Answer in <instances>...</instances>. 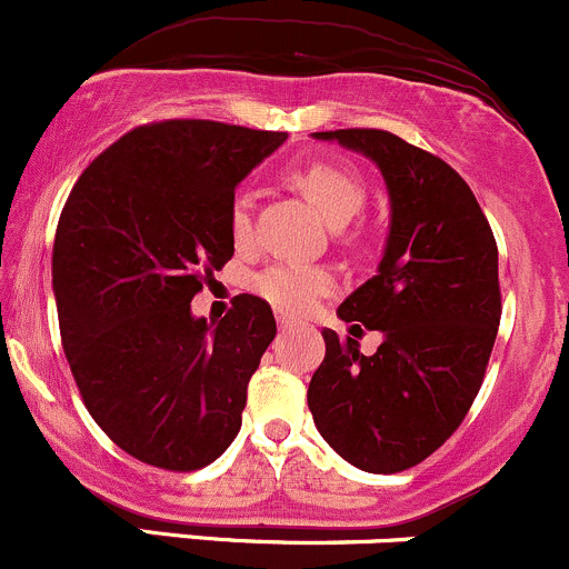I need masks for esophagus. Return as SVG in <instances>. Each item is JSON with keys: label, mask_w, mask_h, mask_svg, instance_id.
Returning <instances> with one entry per match:
<instances>
[{"label": "esophagus", "mask_w": 569, "mask_h": 569, "mask_svg": "<svg viewBox=\"0 0 569 569\" xmlns=\"http://www.w3.org/2000/svg\"><path fill=\"white\" fill-rule=\"evenodd\" d=\"M277 323H279V329L287 331V329H292V326H296V318H292V315H287V312H277Z\"/></svg>", "instance_id": "34e87169"}]
</instances>
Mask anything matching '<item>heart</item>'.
I'll list each match as a JSON object with an SVG mask.
<instances>
[{
	"instance_id": "b5f03b06",
	"label": "heart",
	"mask_w": 569,
	"mask_h": 569,
	"mask_svg": "<svg viewBox=\"0 0 569 569\" xmlns=\"http://www.w3.org/2000/svg\"><path fill=\"white\" fill-rule=\"evenodd\" d=\"M290 182L309 199V204L335 229L346 227L359 216L365 204L362 179L335 162H312L290 173ZM229 234L238 249L254 243V218L246 199H234L229 207ZM254 292L284 312L301 315L335 287V273L326 266L307 262H277L254 277Z\"/></svg>"
}]
</instances>
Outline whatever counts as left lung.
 <instances>
[{
  "mask_svg": "<svg viewBox=\"0 0 569 569\" xmlns=\"http://www.w3.org/2000/svg\"><path fill=\"white\" fill-rule=\"evenodd\" d=\"M312 138L376 162L390 232L376 277L337 309L351 335L379 330L380 348L365 358L352 337L326 329L309 412L353 468L398 473L435 453L478 396L500 323L498 246L473 190L440 157L385 129Z\"/></svg>",
  "mask_w": 569,
  "mask_h": 569,
  "instance_id": "8db88e82",
  "label": "left lung"
}]
</instances>
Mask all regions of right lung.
<instances>
[{"label":"right lung","mask_w":569,"mask_h":569,"mask_svg":"<svg viewBox=\"0 0 569 569\" xmlns=\"http://www.w3.org/2000/svg\"><path fill=\"white\" fill-rule=\"evenodd\" d=\"M284 140L146 123L101 151L66 201L52 257L63 351L91 418L140 462L190 473L238 437L277 320L246 292L216 326L190 301L234 254V188Z\"/></svg>","instance_id":"add662e5"}]
</instances>
